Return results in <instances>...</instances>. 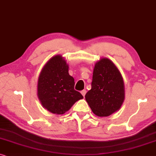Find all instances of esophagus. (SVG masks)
<instances>
[{
	"label": "esophagus",
	"mask_w": 156,
	"mask_h": 156,
	"mask_svg": "<svg viewBox=\"0 0 156 156\" xmlns=\"http://www.w3.org/2000/svg\"><path fill=\"white\" fill-rule=\"evenodd\" d=\"M81 94L83 95V96H85V95H86V90H81Z\"/></svg>",
	"instance_id": "esophagus-1"
}]
</instances>
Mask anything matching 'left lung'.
Returning <instances> with one entry per match:
<instances>
[{
  "label": "left lung",
  "mask_w": 156,
  "mask_h": 156,
  "mask_svg": "<svg viewBox=\"0 0 156 156\" xmlns=\"http://www.w3.org/2000/svg\"><path fill=\"white\" fill-rule=\"evenodd\" d=\"M85 97L93 113L100 117L111 115L121 106L125 98L123 80L111 60L102 58L95 63L91 89Z\"/></svg>",
  "instance_id": "obj_1"
}]
</instances>
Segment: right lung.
I'll list each match as a JSON object with an SVG mask.
<instances>
[{"instance_id": "obj_1", "label": "right lung", "mask_w": 156, "mask_h": 156, "mask_svg": "<svg viewBox=\"0 0 156 156\" xmlns=\"http://www.w3.org/2000/svg\"><path fill=\"white\" fill-rule=\"evenodd\" d=\"M74 85L65 60L59 55L51 58L38 78V96L41 104L51 113H65L76 101L83 98Z\"/></svg>"}]
</instances>
